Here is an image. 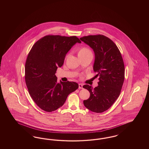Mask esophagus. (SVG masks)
<instances>
[{
    "label": "esophagus",
    "mask_w": 149,
    "mask_h": 149,
    "mask_svg": "<svg viewBox=\"0 0 149 149\" xmlns=\"http://www.w3.org/2000/svg\"><path fill=\"white\" fill-rule=\"evenodd\" d=\"M83 86L82 84H79V89H83Z\"/></svg>",
    "instance_id": "34e87169"
}]
</instances>
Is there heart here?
<instances>
[{"instance_id":"heart-1","label":"heart","mask_w":149,"mask_h":149,"mask_svg":"<svg viewBox=\"0 0 149 149\" xmlns=\"http://www.w3.org/2000/svg\"><path fill=\"white\" fill-rule=\"evenodd\" d=\"M92 54V51L91 50L86 47H82L80 49L78 52V56H84L86 55Z\"/></svg>"}]
</instances>
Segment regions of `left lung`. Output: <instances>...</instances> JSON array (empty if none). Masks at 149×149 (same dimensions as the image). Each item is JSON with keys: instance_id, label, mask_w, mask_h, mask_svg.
<instances>
[{"instance_id": "8db88e82", "label": "left lung", "mask_w": 149, "mask_h": 149, "mask_svg": "<svg viewBox=\"0 0 149 149\" xmlns=\"http://www.w3.org/2000/svg\"><path fill=\"white\" fill-rule=\"evenodd\" d=\"M95 54L93 70L99 77L98 85L83 88L90 92V97L83 101L85 107L95 113H102L113 105L120 94L125 79V65L120 51L108 37L102 35L81 37Z\"/></svg>"}]
</instances>
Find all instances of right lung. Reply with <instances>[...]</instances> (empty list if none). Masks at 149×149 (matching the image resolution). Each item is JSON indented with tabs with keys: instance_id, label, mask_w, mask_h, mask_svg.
<instances>
[{
	"instance_id": "1",
	"label": "right lung",
	"mask_w": 149,
	"mask_h": 149,
	"mask_svg": "<svg viewBox=\"0 0 149 149\" xmlns=\"http://www.w3.org/2000/svg\"><path fill=\"white\" fill-rule=\"evenodd\" d=\"M76 36H44L33 45L25 64V81L29 95L43 111L51 112L63 106L69 94L76 91L78 83L57 82V68L64 64L68 52L76 43Z\"/></svg>"
}]
</instances>
